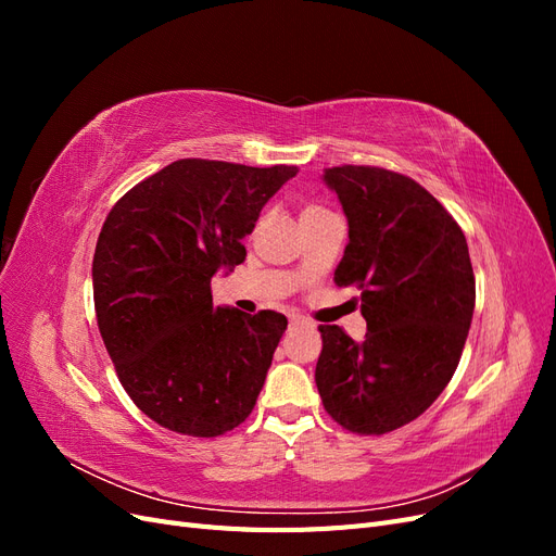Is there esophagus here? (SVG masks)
I'll return each instance as SVG.
<instances>
[{"label": "esophagus", "instance_id": "esophagus-1", "mask_svg": "<svg viewBox=\"0 0 556 556\" xmlns=\"http://www.w3.org/2000/svg\"><path fill=\"white\" fill-rule=\"evenodd\" d=\"M304 327H313L308 319H304V317H292L290 319V331H296V329H304Z\"/></svg>", "mask_w": 556, "mask_h": 556}]
</instances>
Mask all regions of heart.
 <instances>
[{"label": "heart", "instance_id": "1", "mask_svg": "<svg viewBox=\"0 0 556 556\" xmlns=\"http://www.w3.org/2000/svg\"><path fill=\"white\" fill-rule=\"evenodd\" d=\"M313 213H323V208H317V206H308L306 211H304V215H313ZM301 215V217H304Z\"/></svg>", "mask_w": 556, "mask_h": 556}]
</instances>
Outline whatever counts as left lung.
<instances>
[{"instance_id": "1", "label": "left lung", "mask_w": 556, "mask_h": 556, "mask_svg": "<svg viewBox=\"0 0 556 556\" xmlns=\"http://www.w3.org/2000/svg\"><path fill=\"white\" fill-rule=\"evenodd\" d=\"M348 217L333 280L362 290L364 341L319 325L315 384L343 429L380 435L413 422L457 371L476 308L462 227L422 185L380 166H333Z\"/></svg>"}]
</instances>
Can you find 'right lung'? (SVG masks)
<instances>
[{
    "instance_id": "add662e5",
    "label": "right lung",
    "mask_w": 556,
    "mask_h": 556,
    "mask_svg": "<svg viewBox=\"0 0 556 556\" xmlns=\"http://www.w3.org/2000/svg\"><path fill=\"white\" fill-rule=\"evenodd\" d=\"M296 166L178 160L111 208L92 260L97 325L125 392L160 427L213 439L255 408L288 317L213 306L211 278Z\"/></svg>"
}]
</instances>
